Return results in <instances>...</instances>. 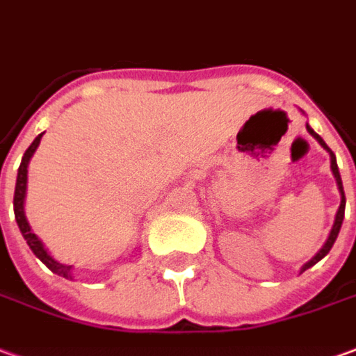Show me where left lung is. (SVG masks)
Instances as JSON below:
<instances>
[{
    "label": "left lung",
    "mask_w": 356,
    "mask_h": 356,
    "mask_svg": "<svg viewBox=\"0 0 356 356\" xmlns=\"http://www.w3.org/2000/svg\"><path fill=\"white\" fill-rule=\"evenodd\" d=\"M307 131L310 133V136H314L318 140V144L324 148L325 152L330 154V168H332V173H334V177H335V183H337V188H339V195H341V204H339V208H337V213H335V220H334V225H332V231H330V235H327V238H325V243L322 245V248L318 250L316 254L312 256L310 260H308L307 264L302 266L300 268V273L305 272V270H308V268H312L314 264H318L322 258H324L330 250H332V247H334V243H335V238H337V235H339V229H341V223H343V218H345V193H343V183H341V175H339V168H337V161H335V154L327 148V144L322 140V136L318 135V133H314V129L312 127L308 125L307 123Z\"/></svg>",
    "instance_id": "8db88e82"
}]
</instances>
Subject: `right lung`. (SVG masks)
Returning <instances> with one entry per match:
<instances>
[{"instance_id": "1", "label": "right lung", "mask_w": 356, "mask_h": 356, "mask_svg": "<svg viewBox=\"0 0 356 356\" xmlns=\"http://www.w3.org/2000/svg\"><path fill=\"white\" fill-rule=\"evenodd\" d=\"M44 135V133H42ZM42 135H38L34 138V143L26 148V152L22 156L21 165H19V173H17V185H15V198H13V208H15V220H17V225L21 229L22 237L26 241V245L31 247V250L36 254V258H40L44 264L48 266L49 270L65 280H74L73 266L61 264L59 260H56L54 256L49 254L48 248L44 247V243L40 241L38 235L32 231L31 223L26 220V213H24V198H26V181H29V163H31V158L36 152L38 148L40 138Z\"/></svg>"}]
</instances>
